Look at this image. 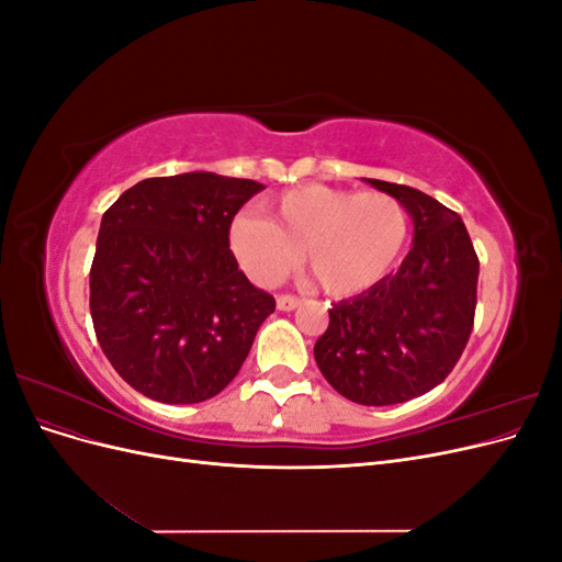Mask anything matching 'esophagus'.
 <instances>
[{"label":"esophagus","instance_id":"34e87169","mask_svg":"<svg viewBox=\"0 0 562 562\" xmlns=\"http://www.w3.org/2000/svg\"><path fill=\"white\" fill-rule=\"evenodd\" d=\"M277 307H279V312H293V310L300 307V297H295V295H279L277 297Z\"/></svg>","mask_w":562,"mask_h":562}]
</instances>
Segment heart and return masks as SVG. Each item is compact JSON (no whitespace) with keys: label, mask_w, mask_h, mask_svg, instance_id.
<instances>
[{"label":"heart","mask_w":562,"mask_h":562,"mask_svg":"<svg viewBox=\"0 0 562 562\" xmlns=\"http://www.w3.org/2000/svg\"><path fill=\"white\" fill-rule=\"evenodd\" d=\"M269 215L241 213L229 225V248L260 285L279 283L304 255V267L333 297L370 291L403 258L411 215L384 192L302 184L267 203Z\"/></svg>","instance_id":"b5f03b06"}]
</instances>
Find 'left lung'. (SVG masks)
<instances>
[{"label": "left lung", "mask_w": 562, "mask_h": 562, "mask_svg": "<svg viewBox=\"0 0 562 562\" xmlns=\"http://www.w3.org/2000/svg\"><path fill=\"white\" fill-rule=\"evenodd\" d=\"M413 217V248L396 274L333 304L314 345L323 378L361 405L427 394L462 356L473 328L479 255L454 211L415 187L363 178Z\"/></svg>", "instance_id": "obj_1"}]
</instances>
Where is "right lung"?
<instances>
[{
	"mask_svg": "<svg viewBox=\"0 0 562 562\" xmlns=\"http://www.w3.org/2000/svg\"><path fill=\"white\" fill-rule=\"evenodd\" d=\"M265 184L194 171L147 178L105 211L91 318L112 368L143 396L187 405L241 370L277 302L229 250V225Z\"/></svg>",
	"mask_w": 562,
	"mask_h": 562,
	"instance_id": "1",
	"label": "right lung"
}]
</instances>
